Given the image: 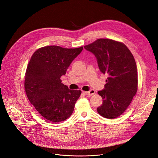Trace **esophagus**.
Here are the masks:
<instances>
[{"mask_svg": "<svg viewBox=\"0 0 158 158\" xmlns=\"http://www.w3.org/2000/svg\"><path fill=\"white\" fill-rule=\"evenodd\" d=\"M86 95H87V96H92V95H94L95 94V90H90V91H89V92H84Z\"/></svg>", "mask_w": 158, "mask_h": 158, "instance_id": "1", "label": "esophagus"}]
</instances>
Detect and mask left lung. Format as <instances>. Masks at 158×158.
I'll list each match as a JSON object with an SVG mask.
<instances>
[{
	"mask_svg": "<svg viewBox=\"0 0 158 158\" xmlns=\"http://www.w3.org/2000/svg\"><path fill=\"white\" fill-rule=\"evenodd\" d=\"M84 48L95 55L100 71L107 76L104 89L98 91L102 104L96 109L102 117H118L137 91V66L126 45L110 39L100 38Z\"/></svg>",
	"mask_w": 158,
	"mask_h": 158,
	"instance_id": "8db88e82",
	"label": "left lung"
}]
</instances>
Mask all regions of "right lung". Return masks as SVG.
I'll return each mask as SVG.
<instances>
[{
    "instance_id": "add662e5",
    "label": "right lung",
    "mask_w": 158,
    "mask_h": 158,
    "mask_svg": "<svg viewBox=\"0 0 158 158\" xmlns=\"http://www.w3.org/2000/svg\"><path fill=\"white\" fill-rule=\"evenodd\" d=\"M82 49V46H48L38 49L31 57L25 75V91L35 109L49 122H61L73 112L81 91L69 90L60 77Z\"/></svg>"
}]
</instances>
